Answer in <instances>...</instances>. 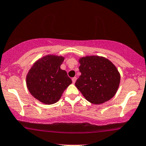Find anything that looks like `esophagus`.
Listing matches in <instances>:
<instances>
[{"label":"esophagus","mask_w":146,"mask_h":146,"mask_svg":"<svg viewBox=\"0 0 146 146\" xmlns=\"http://www.w3.org/2000/svg\"><path fill=\"white\" fill-rule=\"evenodd\" d=\"M72 83H74L76 81V77H73L72 79Z\"/></svg>","instance_id":"1"}]
</instances>
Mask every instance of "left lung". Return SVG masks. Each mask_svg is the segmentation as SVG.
I'll list each match as a JSON object with an SVG mask.
<instances>
[{
    "instance_id": "obj_1",
    "label": "left lung",
    "mask_w": 146,
    "mask_h": 146,
    "mask_svg": "<svg viewBox=\"0 0 146 146\" xmlns=\"http://www.w3.org/2000/svg\"><path fill=\"white\" fill-rule=\"evenodd\" d=\"M81 73L75 83L86 100L100 104L112 99L120 83L117 68L104 57L86 56L79 60Z\"/></svg>"
}]
</instances>
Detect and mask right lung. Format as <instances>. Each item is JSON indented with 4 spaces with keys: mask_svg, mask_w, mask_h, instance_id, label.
I'll return each mask as SVG.
<instances>
[{
    "mask_svg": "<svg viewBox=\"0 0 146 146\" xmlns=\"http://www.w3.org/2000/svg\"><path fill=\"white\" fill-rule=\"evenodd\" d=\"M64 58L48 55L37 60L26 78L29 92L45 104H53L59 100L72 80L66 71L60 68Z\"/></svg>",
    "mask_w": 146,
    "mask_h": 146,
    "instance_id": "obj_1",
    "label": "right lung"
}]
</instances>
